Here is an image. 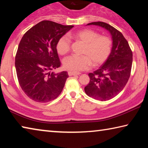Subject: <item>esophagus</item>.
<instances>
[{
    "label": "esophagus",
    "instance_id": "1",
    "mask_svg": "<svg viewBox=\"0 0 148 148\" xmlns=\"http://www.w3.org/2000/svg\"><path fill=\"white\" fill-rule=\"evenodd\" d=\"M68 73H69V75L70 76H76V75H79L80 74L79 72H71V71H69Z\"/></svg>",
    "mask_w": 148,
    "mask_h": 148
}]
</instances>
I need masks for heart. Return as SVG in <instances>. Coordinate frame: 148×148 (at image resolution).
<instances>
[{"instance_id":"heart-1","label":"heart","mask_w":148,"mask_h":148,"mask_svg":"<svg viewBox=\"0 0 148 148\" xmlns=\"http://www.w3.org/2000/svg\"><path fill=\"white\" fill-rule=\"evenodd\" d=\"M70 38L84 44L82 56H71L64 59L63 65L66 69L78 72L88 69L92 64L98 66L108 59L112 49V40L106 35L90 29L80 30L69 34ZM71 42L66 36H62L56 44V49L61 56H64L71 51Z\"/></svg>"}]
</instances>
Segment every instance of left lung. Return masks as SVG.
I'll return each instance as SVG.
<instances>
[{"instance_id": "1", "label": "left lung", "mask_w": 148, "mask_h": 148, "mask_svg": "<svg viewBox=\"0 0 148 148\" xmlns=\"http://www.w3.org/2000/svg\"><path fill=\"white\" fill-rule=\"evenodd\" d=\"M104 27L112 36V52L106 62L92 73H89L90 81L85 87V92L89 97L105 101L121 92L128 82L131 75L132 52L128 42L118 30L102 21L87 24Z\"/></svg>"}]
</instances>
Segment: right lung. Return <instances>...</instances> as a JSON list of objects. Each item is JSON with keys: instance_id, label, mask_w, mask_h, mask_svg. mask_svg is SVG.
<instances>
[{"instance_id": "obj_1", "label": "right lung", "mask_w": 148, "mask_h": 148, "mask_svg": "<svg viewBox=\"0 0 148 148\" xmlns=\"http://www.w3.org/2000/svg\"><path fill=\"white\" fill-rule=\"evenodd\" d=\"M73 25L44 20L27 31L19 42L15 65L19 84L27 97L47 102L61 93L69 74L49 72L61 66L56 44Z\"/></svg>"}]
</instances>
